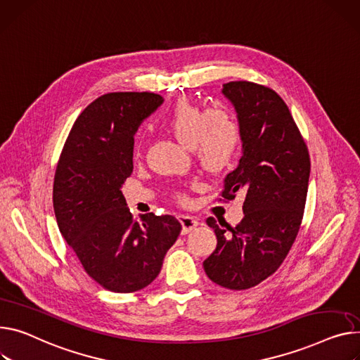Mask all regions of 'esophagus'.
<instances>
[{
    "mask_svg": "<svg viewBox=\"0 0 360 360\" xmlns=\"http://www.w3.org/2000/svg\"><path fill=\"white\" fill-rule=\"evenodd\" d=\"M179 220H181V224H182V233L184 234L189 233L191 230H194L200 224L198 219L193 217V215H181Z\"/></svg>",
    "mask_w": 360,
    "mask_h": 360,
    "instance_id": "obj_1",
    "label": "esophagus"
}]
</instances>
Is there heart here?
Here are the masks:
<instances>
[{
  "label": "heart",
  "instance_id": "1",
  "mask_svg": "<svg viewBox=\"0 0 360 360\" xmlns=\"http://www.w3.org/2000/svg\"><path fill=\"white\" fill-rule=\"evenodd\" d=\"M163 126L211 172L227 167L240 145V126L223 108L205 110L181 100L163 117Z\"/></svg>",
  "mask_w": 360,
  "mask_h": 360
}]
</instances>
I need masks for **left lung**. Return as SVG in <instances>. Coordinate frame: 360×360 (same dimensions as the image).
<instances>
[{"mask_svg":"<svg viewBox=\"0 0 360 360\" xmlns=\"http://www.w3.org/2000/svg\"><path fill=\"white\" fill-rule=\"evenodd\" d=\"M221 92L237 114L242 158L224 178L220 195H245V217L226 229L207 219L217 248L202 266L212 282L240 291L276 272L295 242L311 163L288 107L274 89L234 81L224 84Z\"/></svg>","mask_w":360,"mask_h":360,"instance_id":"1","label":"left lung"}]
</instances>
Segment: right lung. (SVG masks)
<instances>
[{"instance_id":"add662e5","label":"right lung","mask_w":360,"mask_h":360,"mask_svg":"<svg viewBox=\"0 0 360 360\" xmlns=\"http://www.w3.org/2000/svg\"><path fill=\"white\" fill-rule=\"evenodd\" d=\"M162 103L153 92L101 95L77 118L58 162V227L85 272L112 292L153 282L182 230L174 215L149 212L134 221L122 193L133 172L134 134Z\"/></svg>"}]
</instances>
